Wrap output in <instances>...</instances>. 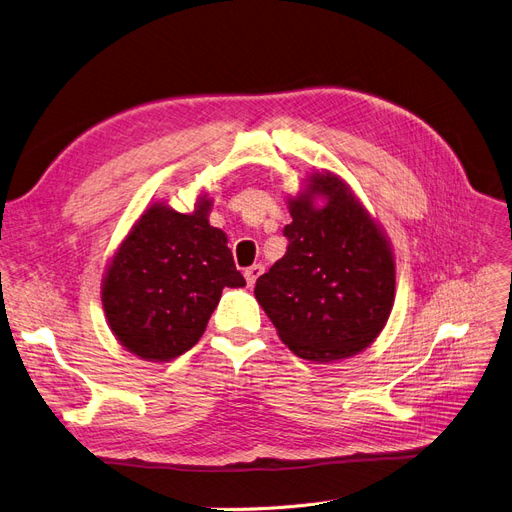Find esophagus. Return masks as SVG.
I'll list each match as a JSON object with an SVG mask.
<instances>
[{
    "label": "esophagus",
    "instance_id": "obj_1",
    "mask_svg": "<svg viewBox=\"0 0 512 512\" xmlns=\"http://www.w3.org/2000/svg\"><path fill=\"white\" fill-rule=\"evenodd\" d=\"M262 271H265V267H262V265H252V267H247L245 269V282H247V286H254L256 284V280H258V277L262 275Z\"/></svg>",
    "mask_w": 512,
    "mask_h": 512
}]
</instances>
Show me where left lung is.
I'll return each instance as SVG.
<instances>
[{"label":"left lung","mask_w":512,"mask_h":512,"mask_svg":"<svg viewBox=\"0 0 512 512\" xmlns=\"http://www.w3.org/2000/svg\"><path fill=\"white\" fill-rule=\"evenodd\" d=\"M325 205L318 208L315 198ZM286 254L256 280V301L282 342L305 361L335 363L365 350L395 301V260L378 222L337 175H309L288 200Z\"/></svg>","instance_id":"left-lung-1"}]
</instances>
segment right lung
Returning <instances> with one entry per match:
<instances>
[{"instance_id": "obj_1", "label": "right lung", "mask_w": 512, "mask_h": 512, "mask_svg": "<svg viewBox=\"0 0 512 512\" xmlns=\"http://www.w3.org/2000/svg\"><path fill=\"white\" fill-rule=\"evenodd\" d=\"M211 200L194 213L153 203L121 241L102 280V305L119 344L164 363L203 337L224 288L245 286L220 228L209 224Z\"/></svg>"}]
</instances>
